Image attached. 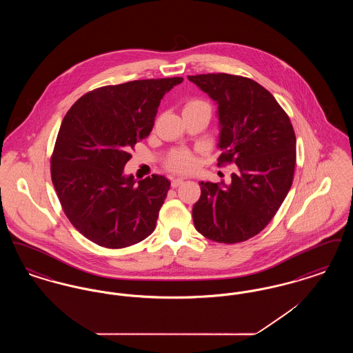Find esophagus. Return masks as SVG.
Segmentation results:
<instances>
[{
    "mask_svg": "<svg viewBox=\"0 0 353 353\" xmlns=\"http://www.w3.org/2000/svg\"><path fill=\"white\" fill-rule=\"evenodd\" d=\"M184 183V179H172V188H177Z\"/></svg>",
    "mask_w": 353,
    "mask_h": 353,
    "instance_id": "34e87169",
    "label": "esophagus"
}]
</instances>
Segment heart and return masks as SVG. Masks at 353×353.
<instances>
[{
  "mask_svg": "<svg viewBox=\"0 0 353 353\" xmlns=\"http://www.w3.org/2000/svg\"><path fill=\"white\" fill-rule=\"evenodd\" d=\"M190 111H205L209 115L212 114V107L208 101H202V99H189L184 104L185 112H190ZM196 157L188 151H174L167 160V168L172 172H177V173H185V172H190L192 169L196 167Z\"/></svg>",
  "mask_w": 353,
  "mask_h": 353,
  "instance_id": "1",
  "label": "heart"
}]
</instances>
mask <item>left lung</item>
I'll list each match as a JSON object with an SVG mask.
<instances>
[{
	"label": "left lung",
	"instance_id": "8db88e82",
	"mask_svg": "<svg viewBox=\"0 0 353 353\" xmlns=\"http://www.w3.org/2000/svg\"><path fill=\"white\" fill-rule=\"evenodd\" d=\"M188 79L217 104L222 151L217 165L235 164L230 184L201 181L194 228L219 243L248 241L269 225L292 185V124L275 98L252 79L223 72Z\"/></svg>",
	"mask_w": 353,
	"mask_h": 353
}]
</instances>
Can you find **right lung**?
Listing matches in <instances>:
<instances>
[{
  "instance_id": "1",
  "label": "right lung",
  "mask_w": 353,
  "mask_h": 353,
  "mask_svg": "<svg viewBox=\"0 0 353 353\" xmlns=\"http://www.w3.org/2000/svg\"><path fill=\"white\" fill-rule=\"evenodd\" d=\"M183 78L104 85L84 94L62 120L51 156V181L65 214L87 239L123 249L156 228L168 179L124 176L134 144L153 128L163 97Z\"/></svg>"
}]
</instances>
